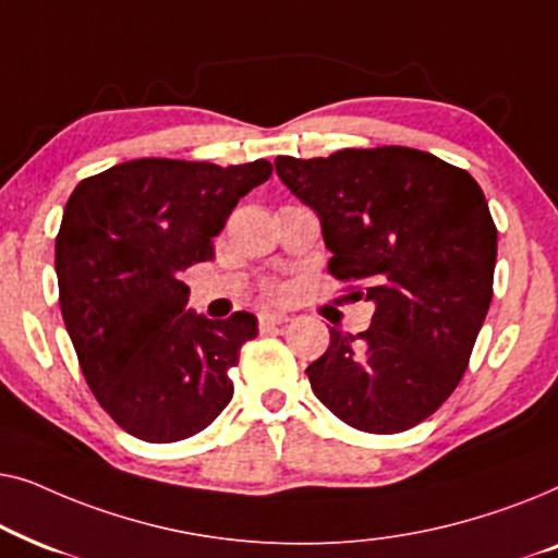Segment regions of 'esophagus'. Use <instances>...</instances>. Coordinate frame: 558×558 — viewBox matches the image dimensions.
I'll use <instances>...</instances> for the list:
<instances>
[{
    "instance_id": "obj_1",
    "label": "esophagus",
    "mask_w": 558,
    "mask_h": 558,
    "mask_svg": "<svg viewBox=\"0 0 558 558\" xmlns=\"http://www.w3.org/2000/svg\"><path fill=\"white\" fill-rule=\"evenodd\" d=\"M284 323H289V315H284V312H262V315H258V327H262V330H271V327H279V325H284Z\"/></svg>"
}]
</instances>
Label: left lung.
I'll list each match as a JSON object with an SVG mask.
<instances>
[{
    "label": "left lung",
    "instance_id": "8db88e82",
    "mask_svg": "<svg viewBox=\"0 0 558 558\" xmlns=\"http://www.w3.org/2000/svg\"><path fill=\"white\" fill-rule=\"evenodd\" d=\"M281 182L317 213L327 269L361 281L371 327L330 330L307 368L335 416L371 434L407 432L468 371L493 300L498 228L470 172L409 147L277 157Z\"/></svg>",
    "mask_w": 558,
    "mask_h": 558
}]
</instances>
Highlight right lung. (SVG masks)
Here are the masks:
<instances>
[{
	"label": "right lung",
	"mask_w": 558,
	"mask_h": 558,
	"mask_svg": "<svg viewBox=\"0 0 558 558\" xmlns=\"http://www.w3.org/2000/svg\"><path fill=\"white\" fill-rule=\"evenodd\" d=\"M271 162L218 167L144 157L81 180L56 239L68 335L86 384L121 429L151 445L203 432L233 396L228 371L256 317L187 312L182 271L210 262L213 239Z\"/></svg>",
	"instance_id": "right-lung-1"
}]
</instances>
